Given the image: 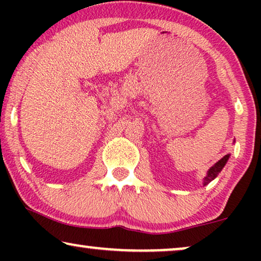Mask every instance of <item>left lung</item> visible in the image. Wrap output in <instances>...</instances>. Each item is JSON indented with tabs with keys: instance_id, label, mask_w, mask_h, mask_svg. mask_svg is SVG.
Returning a JSON list of instances; mask_svg holds the SVG:
<instances>
[{
	"instance_id": "left-lung-1",
	"label": "left lung",
	"mask_w": 261,
	"mask_h": 261,
	"mask_svg": "<svg viewBox=\"0 0 261 261\" xmlns=\"http://www.w3.org/2000/svg\"><path fill=\"white\" fill-rule=\"evenodd\" d=\"M228 159H229V154L224 155L222 159H220L219 162L215 164V165L210 167V169L208 170V173H206L204 179H203V185H206L208 183H210V181H212L213 179H215V178L217 177V174H219L221 171H222L224 165L227 164Z\"/></svg>"
}]
</instances>
